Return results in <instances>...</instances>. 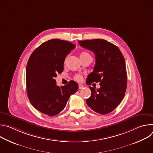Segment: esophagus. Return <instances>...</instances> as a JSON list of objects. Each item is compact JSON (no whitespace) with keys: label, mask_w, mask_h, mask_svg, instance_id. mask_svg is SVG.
<instances>
[{"label":"esophagus","mask_w":153,"mask_h":153,"mask_svg":"<svg viewBox=\"0 0 153 153\" xmlns=\"http://www.w3.org/2000/svg\"><path fill=\"white\" fill-rule=\"evenodd\" d=\"M84 88V86H83V85H81V84L79 85V89H82V88Z\"/></svg>","instance_id":"esophagus-1"}]
</instances>
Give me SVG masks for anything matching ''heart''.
Segmentation results:
<instances>
[{"label": "heart", "instance_id": "1", "mask_svg": "<svg viewBox=\"0 0 153 153\" xmlns=\"http://www.w3.org/2000/svg\"><path fill=\"white\" fill-rule=\"evenodd\" d=\"M86 56H90L88 53L85 52V51H83L80 54V57H85ZM74 79L77 80V81H81L82 80V76L80 74H77L74 76Z\"/></svg>", "mask_w": 153, "mask_h": 153}]
</instances>
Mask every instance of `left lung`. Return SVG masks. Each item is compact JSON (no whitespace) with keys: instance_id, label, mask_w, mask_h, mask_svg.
<instances>
[{"instance_id":"1","label":"left lung","mask_w":153,"mask_h":153,"mask_svg":"<svg viewBox=\"0 0 153 153\" xmlns=\"http://www.w3.org/2000/svg\"><path fill=\"white\" fill-rule=\"evenodd\" d=\"M79 45L93 51L96 65L87 77L88 85L100 82V88L90 86L91 96L86 104L100 114L113 111L124 97L127 85L125 61L119 48L107 40L97 39L79 40Z\"/></svg>"}]
</instances>
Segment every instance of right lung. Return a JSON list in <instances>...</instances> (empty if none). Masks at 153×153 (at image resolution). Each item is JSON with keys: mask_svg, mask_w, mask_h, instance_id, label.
<instances>
[{"mask_svg": "<svg viewBox=\"0 0 153 153\" xmlns=\"http://www.w3.org/2000/svg\"><path fill=\"white\" fill-rule=\"evenodd\" d=\"M75 47L68 41L51 39L43 43L29 58L26 73L27 94L32 105L43 114H58L70 96L78 90L75 81L59 86L55 80L63 70L65 57Z\"/></svg>", "mask_w": 153, "mask_h": 153, "instance_id": "add662e5", "label": "right lung"}]
</instances>
